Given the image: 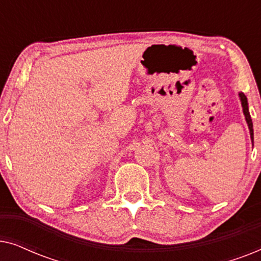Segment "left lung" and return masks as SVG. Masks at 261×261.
Here are the masks:
<instances>
[{
    "label": "left lung",
    "mask_w": 261,
    "mask_h": 261,
    "mask_svg": "<svg viewBox=\"0 0 261 261\" xmlns=\"http://www.w3.org/2000/svg\"><path fill=\"white\" fill-rule=\"evenodd\" d=\"M239 98H240L241 107H242V113H244L245 120H246V122H247L249 134H251V140H252V144H253V138H254V135H253V122H252V119H251V114H249L247 97H246L244 92H239Z\"/></svg>",
    "instance_id": "8db88e82"
}]
</instances>
